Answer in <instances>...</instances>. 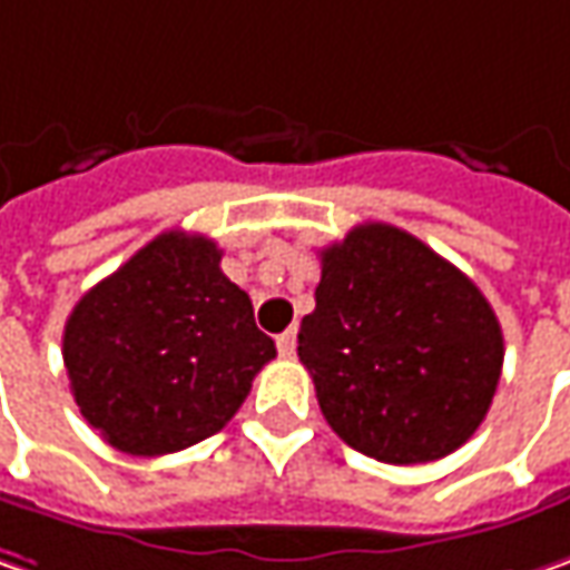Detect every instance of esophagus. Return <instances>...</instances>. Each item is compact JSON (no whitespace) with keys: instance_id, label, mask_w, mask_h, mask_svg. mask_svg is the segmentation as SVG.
<instances>
[{"instance_id":"34e87169","label":"esophagus","mask_w":570,"mask_h":570,"mask_svg":"<svg viewBox=\"0 0 570 570\" xmlns=\"http://www.w3.org/2000/svg\"><path fill=\"white\" fill-rule=\"evenodd\" d=\"M277 351H281V357L296 354V328H286L284 334H277Z\"/></svg>"}]
</instances>
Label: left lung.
<instances>
[{
  "instance_id": "1",
  "label": "left lung",
  "mask_w": 570,
  "mask_h": 570,
  "mask_svg": "<svg viewBox=\"0 0 570 570\" xmlns=\"http://www.w3.org/2000/svg\"><path fill=\"white\" fill-rule=\"evenodd\" d=\"M299 360L332 431L363 456L414 465L479 431L504 363L482 289L421 238L354 226L322 248Z\"/></svg>"
}]
</instances>
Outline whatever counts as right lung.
Returning a JSON list of instances; mask_svg holds the SVG:
<instances>
[{
  "mask_svg": "<svg viewBox=\"0 0 570 570\" xmlns=\"http://www.w3.org/2000/svg\"><path fill=\"white\" fill-rule=\"evenodd\" d=\"M207 236L161 233L76 303L62 363L88 424L130 456L223 431L277 347Z\"/></svg>",
  "mask_w": 570,
  "mask_h": 570,
  "instance_id": "add662e5",
  "label": "right lung"
}]
</instances>
